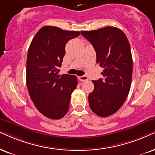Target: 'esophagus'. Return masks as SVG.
Instances as JSON below:
<instances>
[{
	"label": "esophagus",
	"mask_w": 155,
	"mask_h": 155,
	"mask_svg": "<svg viewBox=\"0 0 155 155\" xmlns=\"http://www.w3.org/2000/svg\"><path fill=\"white\" fill-rule=\"evenodd\" d=\"M79 79L81 81H87L88 79V77L87 76H79Z\"/></svg>",
	"instance_id": "obj_1"
}]
</instances>
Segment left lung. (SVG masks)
I'll list each match as a JSON object with an SVG mask.
<instances>
[{"mask_svg": "<svg viewBox=\"0 0 155 155\" xmlns=\"http://www.w3.org/2000/svg\"><path fill=\"white\" fill-rule=\"evenodd\" d=\"M81 33L94 46L97 63L104 68L103 79L92 81L94 89L88 97L90 108L98 116L109 117L121 108L130 90L132 56L130 43L124 33L116 27Z\"/></svg>", "mask_w": 155, "mask_h": 155, "instance_id": "obj_1", "label": "left lung"}]
</instances>
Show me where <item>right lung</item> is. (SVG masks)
Segmentation results:
<instances>
[{"label":"right lung","mask_w":155,"mask_h":155,"mask_svg":"<svg viewBox=\"0 0 155 155\" xmlns=\"http://www.w3.org/2000/svg\"><path fill=\"white\" fill-rule=\"evenodd\" d=\"M79 31L47 25L39 30L29 46L26 62V85L38 110L45 117L58 119L65 116L78 84L76 76L58 75L65 55L66 43Z\"/></svg>","instance_id":"1"}]
</instances>
